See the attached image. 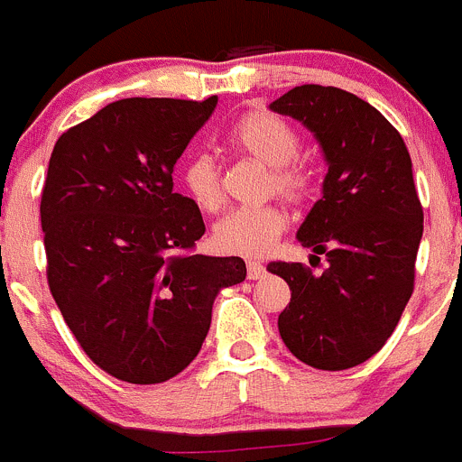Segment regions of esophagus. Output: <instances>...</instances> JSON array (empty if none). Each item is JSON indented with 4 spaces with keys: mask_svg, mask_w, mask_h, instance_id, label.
<instances>
[{
    "mask_svg": "<svg viewBox=\"0 0 462 462\" xmlns=\"http://www.w3.org/2000/svg\"><path fill=\"white\" fill-rule=\"evenodd\" d=\"M245 269H248V280H260L266 275V266L257 260L245 262Z\"/></svg>",
    "mask_w": 462,
    "mask_h": 462,
    "instance_id": "obj_1",
    "label": "esophagus"
}]
</instances>
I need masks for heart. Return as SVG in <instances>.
Instances as JSON below:
<instances>
[{
    "instance_id": "obj_1",
    "label": "heart",
    "mask_w": 462,
    "mask_h": 462,
    "mask_svg": "<svg viewBox=\"0 0 462 462\" xmlns=\"http://www.w3.org/2000/svg\"><path fill=\"white\" fill-rule=\"evenodd\" d=\"M227 143L239 152L269 168L266 193H278L284 200L300 202L314 184L312 168L296 159L300 139L296 129L280 116L253 109L235 120L227 129ZM182 187L202 211H217L223 205L221 168L211 154L198 152L184 162ZM287 227V214L280 205L239 207L227 211L214 226L211 241L226 255L257 257L273 248Z\"/></svg>"
}]
</instances>
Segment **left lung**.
I'll return each mask as SVG.
<instances>
[{
	"label": "left lung",
	"mask_w": 462,
	"mask_h": 462,
	"mask_svg": "<svg viewBox=\"0 0 462 462\" xmlns=\"http://www.w3.org/2000/svg\"><path fill=\"white\" fill-rule=\"evenodd\" d=\"M271 109L300 120L328 163L321 200L296 235L328 266H266L291 290L280 337L310 367L351 369L381 351L415 287L424 211L411 154L381 111L335 86H296Z\"/></svg>",
	"instance_id": "1"
}]
</instances>
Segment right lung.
I'll list each match as a JSON object with an SVG mask.
<instances>
[{"label": "right lung", "instance_id": "right-lung-1", "mask_svg": "<svg viewBox=\"0 0 462 462\" xmlns=\"http://www.w3.org/2000/svg\"><path fill=\"white\" fill-rule=\"evenodd\" d=\"M218 97H127L56 141L41 198L47 284L86 356L152 385L200 351L211 305L244 282L241 257L193 255L200 209L172 168Z\"/></svg>", "mask_w": 462, "mask_h": 462}]
</instances>
